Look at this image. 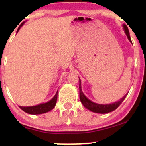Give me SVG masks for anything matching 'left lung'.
<instances>
[{
  "label": "left lung",
  "mask_w": 146,
  "mask_h": 146,
  "mask_svg": "<svg viewBox=\"0 0 146 146\" xmlns=\"http://www.w3.org/2000/svg\"><path fill=\"white\" fill-rule=\"evenodd\" d=\"M123 29H124L125 34H126L127 37H128L129 41L132 43L128 27L124 24H123ZM79 88H80V101H81L82 103L84 106L86 107L87 109L90 110V111L93 112V113H100V114L108 113H110V112L113 111V110H115V109H117V108L119 107V106L121 104L122 102H123V100H124V99L125 98V97L127 96V95H128V93H127V94H125L124 96L121 99V100H119L118 102H114L113 104H97V103H95V102L90 101V100H88V99L85 96L81 88V81H80V87H79Z\"/></svg>",
  "instance_id": "left-lung-1"
}]
</instances>
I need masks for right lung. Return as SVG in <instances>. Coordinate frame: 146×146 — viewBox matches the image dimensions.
<instances>
[{
    "instance_id": "obj_1",
    "label": "right lung",
    "mask_w": 146,
    "mask_h": 146,
    "mask_svg": "<svg viewBox=\"0 0 146 146\" xmlns=\"http://www.w3.org/2000/svg\"><path fill=\"white\" fill-rule=\"evenodd\" d=\"M23 24H24V23H23L20 25L17 30V32L19 31L20 28L23 26ZM57 98H58V91H57L55 96L46 103L40 104L33 106H19V107L25 113L31 114V115H40V114L46 113L54 108L56 104Z\"/></svg>"
}]
</instances>
